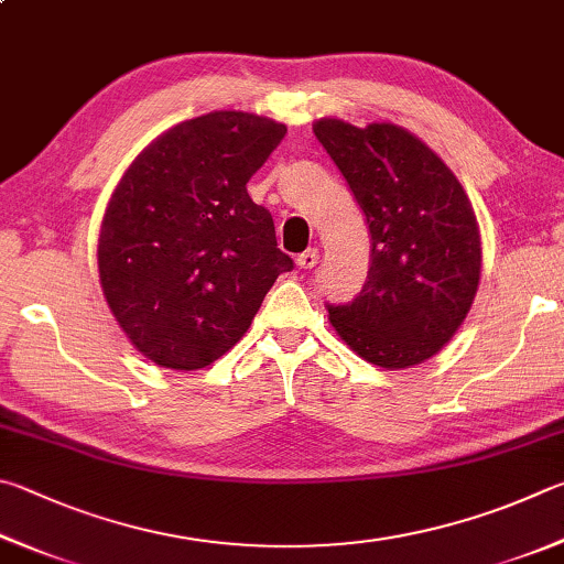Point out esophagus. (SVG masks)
<instances>
[{"label": "esophagus", "mask_w": 564, "mask_h": 564, "mask_svg": "<svg viewBox=\"0 0 564 564\" xmlns=\"http://www.w3.org/2000/svg\"><path fill=\"white\" fill-rule=\"evenodd\" d=\"M319 262V250L317 247H310V250H304L300 257H297V267L300 270H312L314 264Z\"/></svg>", "instance_id": "esophagus-1"}]
</instances>
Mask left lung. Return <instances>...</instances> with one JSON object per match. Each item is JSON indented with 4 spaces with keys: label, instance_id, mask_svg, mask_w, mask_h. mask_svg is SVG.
<instances>
[{
    "label": "left lung",
    "instance_id": "left-lung-1",
    "mask_svg": "<svg viewBox=\"0 0 564 564\" xmlns=\"http://www.w3.org/2000/svg\"><path fill=\"white\" fill-rule=\"evenodd\" d=\"M314 135L367 215L371 267L359 297L329 304L341 341L381 369L446 347L480 284V227L466 191L431 148L397 123L314 121Z\"/></svg>",
    "mask_w": 564,
    "mask_h": 564
}]
</instances>
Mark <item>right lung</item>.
Masks as SVG:
<instances>
[{
  "instance_id": "right-lung-1",
  "label": "right lung",
  "mask_w": 564,
  "mask_h": 564,
  "mask_svg": "<svg viewBox=\"0 0 564 564\" xmlns=\"http://www.w3.org/2000/svg\"><path fill=\"white\" fill-rule=\"evenodd\" d=\"M288 126L213 111L153 138L118 181L98 232L108 310L148 361L210 367L250 329L294 262L247 183Z\"/></svg>"
}]
</instances>
